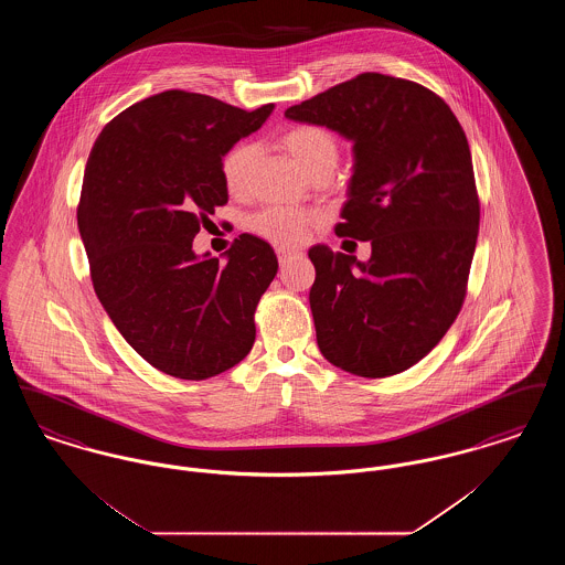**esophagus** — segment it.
<instances>
[{
	"mask_svg": "<svg viewBox=\"0 0 565 565\" xmlns=\"http://www.w3.org/2000/svg\"><path fill=\"white\" fill-rule=\"evenodd\" d=\"M296 256H298L296 249H290V247H277V258H279V265H281V267L288 265Z\"/></svg>",
	"mask_w": 565,
	"mask_h": 565,
	"instance_id": "34e87169",
	"label": "esophagus"
}]
</instances>
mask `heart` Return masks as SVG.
I'll list each match as a JSON object with an SVG mask.
<instances>
[{
    "label": "heart",
    "mask_w": 565,
    "mask_h": 565,
    "mask_svg": "<svg viewBox=\"0 0 565 565\" xmlns=\"http://www.w3.org/2000/svg\"><path fill=\"white\" fill-rule=\"evenodd\" d=\"M277 146L288 152L296 164L313 180H326L339 161V141L334 134L320 125H290L277 134ZM258 161V148L252 141H239L233 146L220 164L224 189L231 194H243L249 184L252 169ZM252 231L265 239L279 245L302 243L318 215L292 212L284 207H267L252 217Z\"/></svg>",
    "instance_id": "1"
}]
</instances>
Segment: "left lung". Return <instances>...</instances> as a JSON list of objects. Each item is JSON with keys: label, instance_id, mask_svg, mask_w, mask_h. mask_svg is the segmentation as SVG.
<instances>
[{"label": "left lung", "instance_id": "left-lung-1", "mask_svg": "<svg viewBox=\"0 0 565 565\" xmlns=\"http://www.w3.org/2000/svg\"><path fill=\"white\" fill-rule=\"evenodd\" d=\"M353 143L339 237L371 242L366 263L309 249V305L323 358L351 375H398L456 322L479 235L468 139L430 88L375 72L286 109Z\"/></svg>", "mask_w": 565, "mask_h": 565}]
</instances>
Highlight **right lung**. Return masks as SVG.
<instances>
[{"label": "right lung", "mask_w": 565, "mask_h": 565, "mask_svg": "<svg viewBox=\"0 0 565 565\" xmlns=\"http://www.w3.org/2000/svg\"><path fill=\"white\" fill-rule=\"evenodd\" d=\"M273 108L164 90L109 120L88 154L78 228L95 295L164 375L210 379L254 345V311L277 275L273 247L242 235L222 263L210 252L199 258L192 239L228 201L224 154Z\"/></svg>", "instance_id": "add662e5"}]
</instances>
